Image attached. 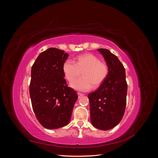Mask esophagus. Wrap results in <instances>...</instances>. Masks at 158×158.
<instances>
[{
	"label": "esophagus",
	"mask_w": 158,
	"mask_h": 158,
	"mask_svg": "<svg viewBox=\"0 0 158 158\" xmlns=\"http://www.w3.org/2000/svg\"><path fill=\"white\" fill-rule=\"evenodd\" d=\"M78 98H80L82 96H83L84 94H81V93H79L78 92Z\"/></svg>",
	"instance_id": "1"
}]
</instances>
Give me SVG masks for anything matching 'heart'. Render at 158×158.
<instances>
[{
  "instance_id": "heart-1",
  "label": "heart",
  "mask_w": 158,
  "mask_h": 158,
  "mask_svg": "<svg viewBox=\"0 0 158 158\" xmlns=\"http://www.w3.org/2000/svg\"><path fill=\"white\" fill-rule=\"evenodd\" d=\"M65 78L71 81L83 72V76L77 79L70 83L74 89L86 92L93 85L98 87L107 78L109 66L107 63L100 61L98 57L92 53H85L78 56L76 62L66 60L63 66Z\"/></svg>"
}]
</instances>
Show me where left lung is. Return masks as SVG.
Listing matches in <instances>:
<instances>
[{
    "mask_svg": "<svg viewBox=\"0 0 158 158\" xmlns=\"http://www.w3.org/2000/svg\"><path fill=\"white\" fill-rule=\"evenodd\" d=\"M109 66L106 80L95 92L88 94L92 124L107 131L120 123L125 113L127 83L125 69L118 57L108 49H98Z\"/></svg>",
    "mask_w": 158,
    "mask_h": 158,
    "instance_id": "1",
    "label": "left lung"
}]
</instances>
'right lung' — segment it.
<instances>
[{
    "label": "right lung",
    "instance_id": "obj_1",
    "mask_svg": "<svg viewBox=\"0 0 158 158\" xmlns=\"http://www.w3.org/2000/svg\"><path fill=\"white\" fill-rule=\"evenodd\" d=\"M69 56L64 51L49 48L41 52L31 67L30 95L38 121L47 129L68 125L74 103L76 91L68 86L63 66Z\"/></svg>",
    "mask_w": 158,
    "mask_h": 158
}]
</instances>
